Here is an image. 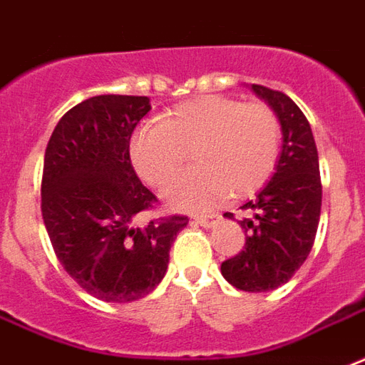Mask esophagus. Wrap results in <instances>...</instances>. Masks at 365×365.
<instances>
[{
  "instance_id": "1",
  "label": "esophagus",
  "mask_w": 365,
  "mask_h": 365,
  "mask_svg": "<svg viewBox=\"0 0 365 365\" xmlns=\"http://www.w3.org/2000/svg\"><path fill=\"white\" fill-rule=\"evenodd\" d=\"M194 222L198 223V225H202V227H214L215 223L220 222V215L217 214H208V215H196L194 217Z\"/></svg>"
}]
</instances>
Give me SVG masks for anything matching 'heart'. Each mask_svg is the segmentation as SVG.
<instances>
[{"label": "heart", "mask_w": 365, "mask_h": 365, "mask_svg": "<svg viewBox=\"0 0 365 365\" xmlns=\"http://www.w3.org/2000/svg\"><path fill=\"white\" fill-rule=\"evenodd\" d=\"M278 150L280 124L267 105L220 95L186 101L163 120L142 124L130 142L135 173L155 188L179 177L190 151L198 169L167 192L169 204L182 210L255 192L272 175Z\"/></svg>", "instance_id": "1"}]
</instances>
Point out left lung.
<instances>
[{
  "instance_id": "8db88e82",
  "label": "left lung",
  "mask_w": 365,
  "mask_h": 365,
  "mask_svg": "<svg viewBox=\"0 0 365 365\" xmlns=\"http://www.w3.org/2000/svg\"><path fill=\"white\" fill-rule=\"evenodd\" d=\"M264 98L282 126V153L276 173L255 200L239 225L245 230V247L222 262V274L243 292H270L292 278L309 257L321 215L323 186L319 175L317 145L305 114L282 91L252 85ZM233 217V214H225Z\"/></svg>"
}]
</instances>
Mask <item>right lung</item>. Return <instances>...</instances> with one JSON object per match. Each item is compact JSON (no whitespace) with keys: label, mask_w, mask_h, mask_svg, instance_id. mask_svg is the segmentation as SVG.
I'll return each instance as SVG.
<instances>
[{"label":"right lung","mask_w":365,"mask_h":365,"mask_svg":"<svg viewBox=\"0 0 365 365\" xmlns=\"http://www.w3.org/2000/svg\"><path fill=\"white\" fill-rule=\"evenodd\" d=\"M150 110L148 97L87 98L63 114L44 153L41 210L56 257L87 294L108 303L151 294L188 223L169 215L134 227L157 202L130 161L132 132Z\"/></svg>","instance_id":"right-lung-1"}]
</instances>
